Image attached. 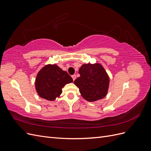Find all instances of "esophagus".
I'll return each instance as SVG.
<instances>
[{"mask_svg":"<svg viewBox=\"0 0 151 151\" xmlns=\"http://www.w3.org/2000/svg\"><path fill=\"white\" fill-rule=\"evenodd\" d=\"M72 79H73V81H75V79H76V74L72 75Z\"/></svg>","mask_w":151,"mask_h":151,"instance_id":"obj_1","label":"esophagus"}]
</instances>
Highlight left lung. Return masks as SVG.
I'll return each mask as SVG.
<instances>
[{"instance_id": "8db88e82", "label": "left lung", "mask_w": 151, "mask_h": 151, "mask_svg": "<svg viewBox=\"0 0 151 151\" xmlns=\"http://www.w3.org/2000/svg\"><path fill=\"white\" fill-rule=\"evenodd\" d=\"M79 73L81 76L75 80L74 84L85 99L94 101L106 95L109 79L101 65L84 64L79 68Z\"/></svg>"}]
</instances>
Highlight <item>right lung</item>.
Listing matches in <instances>:
<instances>
[{
    "label": "right lung",
    "mask_w": 151,
    "mask_h": 151,
    "mask_svg": "<svg viewBox=\"0 0 151 151\" xmlns=\"http://www.w3.org/2000/svg\"><path fill=\"white\" fill-rule=\"evenodd\" d=\"M73 79L57 65H45L36 76L35 87L40 96L53 101L62 93V88Z\"/></svg>",
    "instance_id": "add662e5"
}]
</instances>
